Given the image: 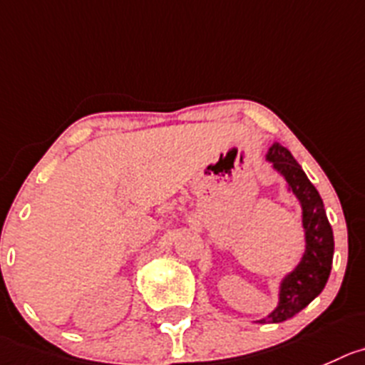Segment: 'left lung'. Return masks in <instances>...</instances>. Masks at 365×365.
Here are the masks:
<instances>
[{
	"instance_id": "8db88e82",
	"label": "left lung",
	"mask_w": 365,
	"mask_h": 365,
	"mask_svg": "<svg viewBox=\"0 0 365 365\" xmlns=\"http://www.w3.org/2000/svg\"><path fill=\"white\" fill-rule=\"evenodd\" d=\"M265 161L270 163L274 172L283 177L287 182V192L299 200L301 224L304 231L303 256L289 274L281 277L277 307L269 315L256 321L263 324H274L299 314L324 290L326 281L331 272L335 242H333L331 225L326 217L324 202L289 148L279 143H272V147L267 150Z\"/></svg>"
}]
</instances>
